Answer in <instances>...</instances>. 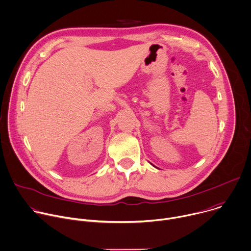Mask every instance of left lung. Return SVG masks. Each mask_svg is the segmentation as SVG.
Returning <instances> with one entry per match:
<instances>
[{"mask_svg":"<svg viewBox=\"0 0 251 251\" xmlns=\"http://www.w3.org/2000/svg\"><path fill=\"white\" fill-rule=\"evenodd\" d=\"M152 165H153V164H152ZM153 166H154V165H153Z\"/></svg>","mask_w":251,"mask_h":251,"instance_id":"left-lung-1","label":"left lung"}]
</instances>
